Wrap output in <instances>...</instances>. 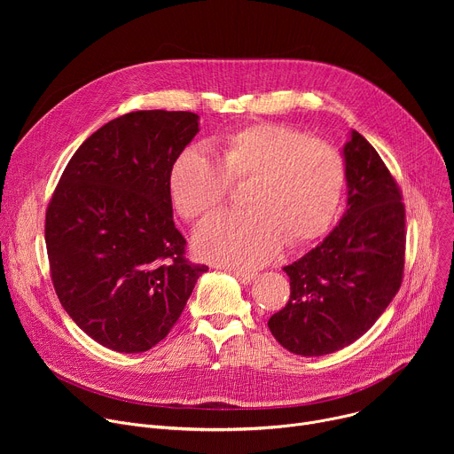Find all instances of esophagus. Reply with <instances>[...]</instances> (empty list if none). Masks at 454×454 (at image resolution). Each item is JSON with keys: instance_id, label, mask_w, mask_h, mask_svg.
Masks as SVG:
<instances>
[{"instance_id": "1", "label": "esophagus", "mask_w": 454, "mask_h": 454, "mask_svg": "<svg viewBox=\"0 0 454 454\" xmlns=\"http://www.w3.org/2000/svg\"><path fill=\"white\" fill-rule=\"evenodd\" d=\"M233 277H235L240 284H244V286L251 284V282L256 278L254 273H244V271H233Z\"/></svg>"}]
</instances>
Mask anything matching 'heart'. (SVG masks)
Listing matches in <instances>:
<instances>
[{"mask_svg": "<svg viewBox=\"0 0 454 454\" xmlns=\"http://www.w3.org/2000/svg\"><path fill=\"white\" fill-rule=\"evenodd\" d=\"M244 179L247 210L214 215L193 235L201 258L235 270L268 264L286 240L300 246L325 233L341 205L345 163L327 142L256 123L219 140L217 158L203 145L181 151L168 170V193L179 215L196 221L223 205L230 181Z\"/></svg>", "mask_w": 454, "mask_h": 454, "instance_id": "obj_1", "label": "heart"}]
</instances>
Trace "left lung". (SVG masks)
Returning <instances> with one entry per match:
<instances>
[{"mask_svg":"<svg viewBox=\"0 0 454 454\" xmlns=\"http://www.w3.org/2000/svg\"><path fill=\"white\" fill-rule=\"evenodd\" d=\"M347 212L300 261L286 266L291 296L268 327L293 354L314 357L359 340L390 305L404 270V205L377 151L357 131L343 145Z\"/></svg>","mask_w":454,"mask_h":454,"instance_id":"left-lung-1","label":"left lung"}]
</instances>
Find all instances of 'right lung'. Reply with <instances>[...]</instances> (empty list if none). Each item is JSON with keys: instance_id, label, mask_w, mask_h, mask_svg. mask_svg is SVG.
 <instances>
[{"instance_id": "1", "label": "right lung", "mask_w": 454, "mask_h": 454, "mask_svg": "<svg viewBox=\"0 0 454 454\" xmlns=\"http://www.w3.org/2000/svg\"><path fill=\"white\" fill-rule=\"evenodd\" d=\"M200 133L188 111H133L72 156L48 205L55 293L106 348L138 354L174 327L207 266L184 261L168 193L174 160Z\"/></svg>"}]
</instances>
